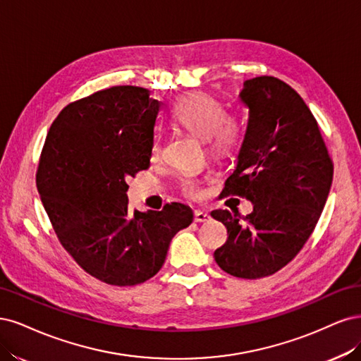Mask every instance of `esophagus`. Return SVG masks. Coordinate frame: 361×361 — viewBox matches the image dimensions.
I'll return each mask as SVG.
<instances>
[{"mask_svg": "<svg viewBox=\"0 0 361 361\" xmlns=\"http://www.w3.org/2000/svg\"><path fill=\"white\" fill-rule=\"evenodd\" d=\"M212 217H210V214L208 213H204V212H195V222H197V224H202V222H208V220H210Z\"/></svg>", "mask_w": 361, "mask_h": 361, "instance_id": "1", "label": "esophagus"}]
</instances>
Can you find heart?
Listing matches in <instances>:
<instances>
[{
    "label": "heart",
    "mask_w": 361,
    "mask_h": 361,
    "mask_svg": "<svg viewBox=\"0 0 361 361\" xmlns=\"http://www.w3.org/2000/svg\"><path fill=\"white\" fill-rule=\"evenodd\" d=\"M172 118L193 136L205 139L208 149L216 157H229L240 144V126L237 120L225 115L222 103L202 91H193L181 96L172 108ZM160 153V139L156 137L151 145V156ZM181 192L185 196L197 197L201 195L200 183L188 177L181 183Z\"/></svg>",
    "instance_id": "b5f03b06"
}]
</instances>
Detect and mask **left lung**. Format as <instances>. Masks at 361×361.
Masks as SVG:
<instances>
[{
	"instance_id": "left-lung-1",
	"label": "left lung",
	"mask_w": 361,
	"mask_h": 361,
	"mask_svg": "<svg viewBox=\"0 0 361 361\" xmlns=\"http://www.w3.org/2000/svg\"><path fill=\"white\" fill-rule=\"evenodd\" d=\"M238 97L249 120L224 193L246 197L253 212L244 224L237 212L212 213L228 231L214 259L231 276L261 279L305 246L327 201L333 164L315 117L283 80L247 79Z\"/></svg>"
}]
</instances>
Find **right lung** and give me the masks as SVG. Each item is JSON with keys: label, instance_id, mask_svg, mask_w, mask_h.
Masks as SVG:
<instances>
[{"label": "right lung", "instance_id": "right-lung-1", "mask_svg": "<svg viewBox=\"0 0 361 361\" xmlns=\"http://www.w3.org/2000/svg\"><path fill=\"white\" fill-rule=\"evenodd\" d=\"M160 102L120 85L73 102L46 136L37 189L56 237L82 269L115 286L144 283L161 269L171 240L193 220L172 202L130 210L127 178L149 168Z\"/></svg>", "mask_w": 361, "mask_h": 361}]
</instances>
